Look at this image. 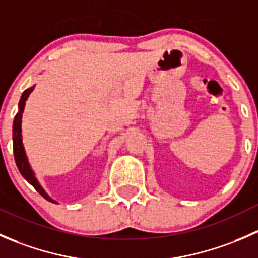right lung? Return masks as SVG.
I'll return each mask as SVG.
<instances>
[{
  "mask_svg": "<svg viewBox=\"0 0 258 258\" xmlns=\"http://www.w3.org/2000/svg\"><path fill=\"white\" fill-rule=\"evenodd\" d=\"M33 88H35V86L27 88V90H26L25 92L22 93V96H21L20 103H18V112H17L16 116H15V119H14V153H15V161H16L18 171H20L21 175L25 177L26 181H27L28 183L32 184V186L35 187L36 191H37L38 194L41 195V196L45 197L47 201L53 202V204H57L54 200H52L51 197H49L48 195L46 194L45 189H43L42 187H41V184L38 183L37 178L35 177V173H33L32 168H31L30 163H28L27 156H26L25 148H23V144H22V134H21V132H22V130H21V123H22V113H23V110H25L26 101H27L28 96H30V93L32 92Z\"/></svg>",
  "mask_w": 258,
  "mask_h": 258,
  "instance_id": "1",
  "label": "right lung"
}]
</instances>
